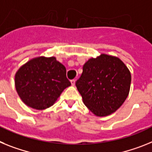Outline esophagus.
I'll return each mask as SVG.
<instances>
[{
	"label": "esophagus",
	"instance_id": "obj_1",
	"mask_svg": "<svg viewBox=\"0 0 152 152\" xmlns=\"http://www.w3.org/2000/svg\"><path fill=\"white\" fill-rule=\"evenodd\" d=\"M70 82H71V84H72V86H75V83H76V80H72Z\"/></svg>",
	"mask_w": 152,
	"mask_h": 152
}]
</instances>
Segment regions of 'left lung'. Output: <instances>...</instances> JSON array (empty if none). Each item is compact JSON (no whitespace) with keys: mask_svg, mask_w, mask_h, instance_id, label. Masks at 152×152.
Instances as JSON below:
<instances>
[{"mask_svg":"<svg viewBox=\"0 0 152 152\" xmlns=\"http://www.w3.org/2000/svg\"><path fill=\"white\" fill-rule=\"evenodd\" d=\"M132 76L118 57L101 54L83 65L76 86L85 105L96 116L115 113L129 96Z\"/></svg>","mask_w":152,"mask_h":152,"instance_id":"obj_1","label":"left lung"}]
</instances>
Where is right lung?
I'll list each match as a JSON object with an SVG mask.
<instances>
[{
    "label": "right lung",
    "instance_id": "1",
    "mask_svg": "<svg viewBox=\"0 0 152 152\" xmlns=\"http://www.w3.org/2000/svg\"><path fill=\"white\" fill-rule=\"evenodd\" d=\"M14 82L23 103L37 110L52 106L63 91L71 85L66 67L53 56L29 60L16 72Z\"/></svg>",
    "mask_w": 152,
    "mask_h": 152
}]
</instances>
